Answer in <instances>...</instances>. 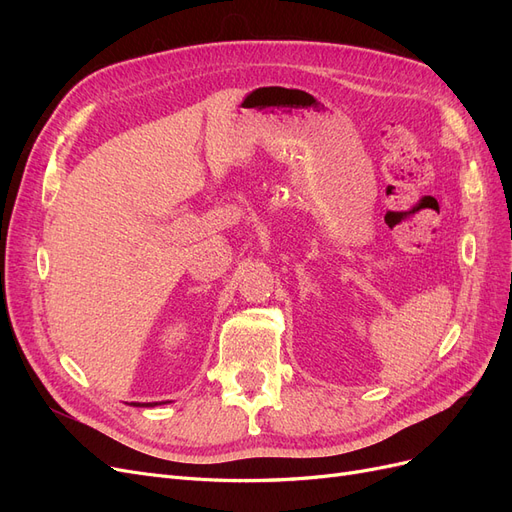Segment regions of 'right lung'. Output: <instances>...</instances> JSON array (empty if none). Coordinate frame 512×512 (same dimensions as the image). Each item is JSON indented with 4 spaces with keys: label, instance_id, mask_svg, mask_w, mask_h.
<instances>
[{
    "label": "right lung",
    "instance_id": "right-lung-1",
    "mask_svg": "<svg viewBox=\"0 0 512 512\" xmlns=\"http://www.w3.org/2000/svg\"><path fill=\"white\" fill-rule=\"evenodd\" d=\"M160 404H166V401H149V404H138V401H132V406H136V408H153Z\"/></svg>",
    "mask_w": 512,
    "mask_h": 512
}]
</instances>
